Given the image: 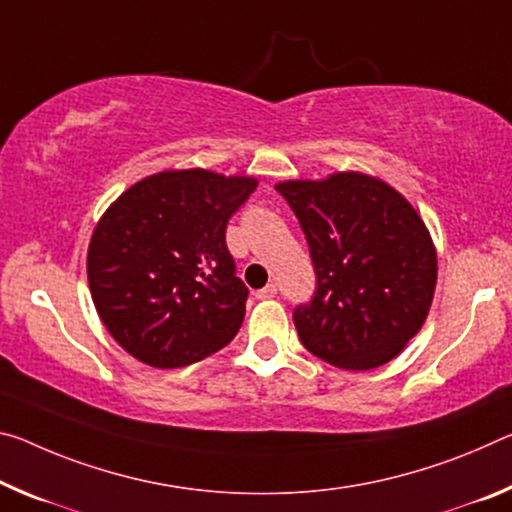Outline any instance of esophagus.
<instances>
[{
	"label": "esophagus",
	"mask_w": 512,
	"mask_h": 512,
	"mask_svg": "<svg viewBox=\"0 0 512 512\" xmlns=\"http://www.w3.org/2000/svg\"><path fill=\"white\" fill-rule=\"evenodd\" d=\"M275 294H278V287H275L273 282H271V285H266L264 289L255 291V298H259V300H262V298H273Z\"/></svg>",
	"instance_id": "esophagus-1"
}]
</instances>
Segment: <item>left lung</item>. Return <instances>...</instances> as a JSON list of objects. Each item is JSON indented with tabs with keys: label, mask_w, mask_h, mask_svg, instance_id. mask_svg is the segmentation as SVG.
<instances>
[{
	"label": "left lung",
	"mask_w": 512,
	"mask_h": 512,
	"mask_svg": "<svg viewBox=\"0 0 512 512\" xmlns=\"http://www.w3.org/2000/svg\"><path fill=\"white\" fill-rule=\"evenodd\" d=\"M316 273L314 296L294 310L303 346L339 369L389 362L431 310L437 255L424 221L399 191L362 173L282 182Z\"/></svg>",
	"instance_id": "obj_1"
}]
</instances>
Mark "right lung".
<instances>
[{
    "label": "right lung",
    "mask_w": 512,
    "mask_h": 512,
    "mask_svg": "<svg viewBox=\"0 0 512 512\" xmlns=\"http://www.w3.org/2000/svg\"><path fill=\"white\" fill-rule=\"evenodd\" d=\"M253 177L166 170L127 189L88 246L95 310L129 355L157 369L221 351L246 314L248 287L225 243Z\"/></svg>",
    "instance_id": "right-lung-1"
}]
</instances>
